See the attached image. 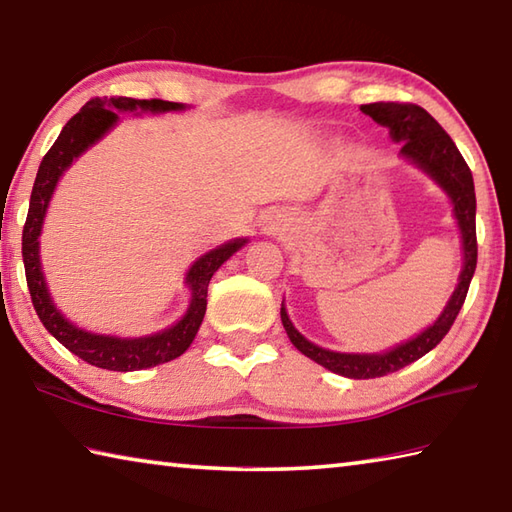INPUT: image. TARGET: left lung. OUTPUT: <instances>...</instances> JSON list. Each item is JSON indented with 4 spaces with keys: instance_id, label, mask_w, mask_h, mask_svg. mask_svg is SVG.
<instances>
[{
    "instance_id": "left-lung-1",
    "label": "left lung",
    "mask_w": 512,
    "mask_h": 512,
    "mask_svg": "<svg viewBox=\"0 0 512 512\" xmlns=\"http://www.w3.org/2000/svg\"><path fill=\"white\" fill-rule=\"evenodd\" d=\"M360 111L369 118H374L378 125L387 127L389 136L396 143H403V159L421 167L423 172L430 174L448 192L463 239V268L459 275V284L454 288L448 306H445L432 327H427L416 338L385 353H338L313 345V342L306 340L293 327V322L288 320V313L282 304V324L295 349H300L306 358L327 367L333 374L365 380L387 376L392 371L403 369L410 362L423 358L427 351H432L439 345L445 338V333L450 331L454 320H457L461 306L466 302L470 280L477 268V199L475 181H472L468 163L463 161L461 152L457 150V145H454L448 132L423 107L412 105V102H369V105H362Z\"/></svg>"
}]
</instances>
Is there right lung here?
<instances>
[{"label": "right lung", "instance_id": "add662e5", "mask_svg": "<svg viewBox=\"0 0 512 512\" xmlns=\"http://www.w3.org/2000/svg\"><path fill=\"white\" fill-rule=\"evenodd\" d=\"M110 109L107 110L106 107ZM119 111H152V114H163V111H176L185 109L181 102H170V100H136V98H94L89 100L85 107H82L76 116H73L67 125L62 127L58 141L51 145V150L44 154L40 163V170H37L33 192H31V203H29V215H26V224L22 232V257H24V271H26V284H29L31 291V302L35 306L37 318L42 320L46 331L60 342V345L67 347L71 353H76L89 365L109 369V371H136V369H147L163 365V362H170L179 358L181 353L192 345L194 336L203 322V315H206L208 306V284L210 277L217 273V268L235 255L237 250L246 244V239H235L230 244L219 246L210 250L197 262L185 275V284L190 286L192 300L188 311H185L183 318L172 324L170 329L154 333V336L145 338H116V336H98V333H91L85 329H78L76 324L69 322L64 315L55 309V304L49 295V288H46L42 266H40V237L46 208H49V201L53 197L55 185H58L60 176L64 170L73 163V159L89 150L91 145L98 143L102 136H105L111 127L118 123Z\"/></svg>", "mask_w": 512, "mask_h": 512}]
</instances>
